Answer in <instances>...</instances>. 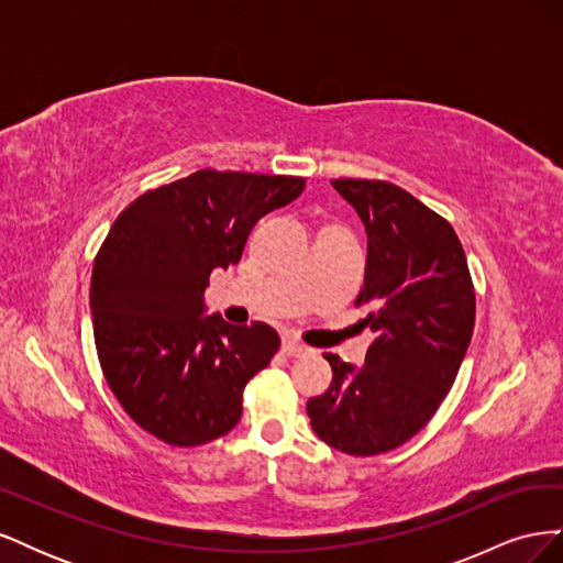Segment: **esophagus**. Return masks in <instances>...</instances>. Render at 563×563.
<instances>
[{
  "instance_id": "34e87169",
  "label": "esophagus",
  "mask_w": 563,
  "mask_h": 563,
  "mask_svg": "<svg viewBox=\"0 0 563 563\" xmlns=\"http://www.w3.org/2000/svg\"><path fill=\"white\" fill-rule=\"evenodd\" d=\"M282 352H284V354H288V356H302V354H308L310 350L305 347L302 343H298V340H294V338H286L284 343H282Z\"/></svg>"
}]
</instances>
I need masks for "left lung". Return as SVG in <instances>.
I'll use <instances>...</instances> for the list:
<instances>
[{
    "label": "left lung",
    "mask_w": 563,
    "mask_h": 563,
    "mask_svg": "<svg viewBox=\"0 0 563 563\" xmlns=\"http://www.w3.org/2000/svg\"><path fill=\"white\" fill-rule=\"evenodd\" d=\"M368 234L356 305L376 333L362 366L323 354L331 387L308 401L314 434L347 455L401 446L437 413L474 331V286L449 220L385 180H331Z\"/></svg>",
    "instance_id": "obj_1"
}]
</instances>
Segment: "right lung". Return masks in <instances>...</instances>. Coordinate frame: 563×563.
Instances as JSON below:
<instances>
[{
  "mask_svg": "<svg viewBox=\"0 0 563 563\" xmlns=\"http://www.w3.org/2000/svg\"><path fill=\"white\" fill-rule=\"evenodd\" d=\"M302 187L296 176L201 168L147 190L114 220L93 261V338L112 395L152 437L201 446L240 422L242 391L279 335L263 321L201 317L203 288Z\"/></svg>",
  "mask_w": 563,
  "mask_h": 563,
  "instance_id": "obj_1",
  "label": "right lung"
}]
</instances>
